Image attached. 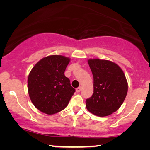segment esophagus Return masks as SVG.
Listing matches in <instances>:
<instances>
[{"label": "esophagus", "instance_id": "obj_1", "mask_svg": "<svg viewBox=\"0 0 150 150\" xmlns=\"http://www.w3.org/2000/svg\"><path fill=\"white\" fill-rule=\"evenodd\" d=\"M81 89H82V88H81V87H78V88H76V92H77V93H79V92L81 91Z\"/></svg>", "mask_w": 150, "mask_h": 150}]
</instances>
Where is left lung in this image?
<instances>
[{"label":"left lung","mask_w":150,"mask_h":150,"mask_svg":"<svg viewBox=\"0 0 150 150\" xmlns=\"http://www.w3.org/2000/svg\"><path fill=\"white\" fill-rule=\"evenodd\" d=\"M93 76V93L86 100L90 112L105 117L115 112L124 102L128 92V83L122 69L107 60L88 61Z\"/></svg>","instance_id":"8db88e82"}]
</instances>
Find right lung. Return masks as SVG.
Here are the masks:
<instances>
[{
	"label": "right lung",
	"mask_w": 150,
	"mask_h": 150,
	"mask_svg": "<svg viewBox=\"0 0 150 150\" xmlns=\"http://www.w3.org/2000/svg\"><path fill=\"white\" fill-rule=\"evenodd\" d=\"M69 59L51 55L41 59L28 75V91L34 106L44 113L52 115L64 109L75 89L64 72Z\"/></svg>",
	"instance_id": "right-lung-1"
}]
</instances>
